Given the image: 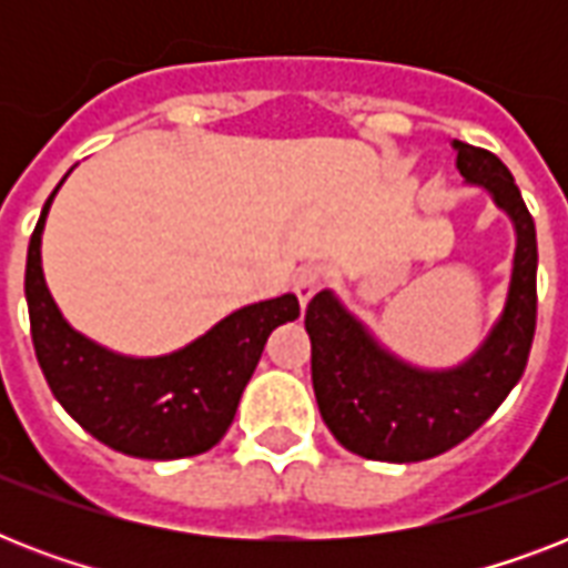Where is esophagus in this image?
I'll return each instance as SVG.
<instances>
[{
    "label": "esophagus",
    "instance_id": "1",
    "mask_svg": "<svg viewBox=\"0 0 568 568\" xmlns=\"http://www.w3.org/2000/svg\"><path fill=\"white\" fill-rule=\"evenodd\" d=\"M321 283H324V271L321 267L306 265L297 271V276H294V294H297L301 306H306L312 301V294L318 292Z\"/></svg>",
    "mask_w": 568,
    "mask_h": 568
}]
</instances>
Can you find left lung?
I'll return each instance as SVG.
<instances>
[{
    "label": "left lung",
    "mask_w": 568,
    "mask_h": 568,
    "mask_svg": "<svg viewBox=\"0 0 568 568\" xmlns=\"http://www.w3.org/2000/svg\"><path fill=\"white\" fill-rule=\"evenodd\" d=\"M457 168L484 185L516 223V258L501 321L454 372H418L379 351L329 292L306 306L312 388L321 418L347 450L383 463H418L468 439L519 383L537 333V226L507 164L454 141Z\"/></svg>",
    "instance_id": "8db88e82"
}]
</instances>
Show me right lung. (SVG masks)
I'll return each mask as SVG.
<instances>
[{
    "mask_svg": "<svg viewBox=\"0 0 568 568\" xmlns=\"http://www.w3.org/2000/svg\"><path fill=\"white\" fill-rule=\"evenodd\" d=\"M55 191L40 212L26 256L31 345L52 395L91 436L129 457L180 459L214 448L230 430L267 336L301 315L297 297L283 294L232 312L171 356L109 354L61 318L43 283L40 232Z\"/></svg>",
    "mask_w": 568,
    "mask_h": 568,
    "instance_id": "right-lung-1",
    "label": "right lung"
}]
</instances>
